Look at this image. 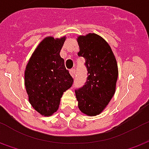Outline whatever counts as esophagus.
Masks as SVG:
<instances>
[{"instance_id":"34e87169","label":"esophagus","mask_w":149,"mask_h":149,"mask_svg":"<svg viewBox=\"0 0 149 149\" xmlns=\"http://www.w3.org/2000/svg\"><path fill=\"white\" fill-rule=\"evenodd\" d=\"M69 72H70V74H71V76L73 77L75 76V72H76V69L75 68H72V69H70V71H69Z\"/></svg>"}]
</instances>
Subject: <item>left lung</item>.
<instances>
[{
  "mask_svg": "<svg viewBox=\"0 0 149 149\" xmlns=\"http://www.w3.org/2000/svg\"><path fill=\"white\" fill-rule=\"evenodd\" d=\"M78 56L85 58L87 80L76 89L78 107L84 114L94 116L106 108L115 92L118 66L111 47L96 34L79 36Z\"/></svg>",
  "mask_w": 149,
  "mask_h": 149,
  "instance_id": "obj_1",
  "label": "left lung"
}]
</instances>
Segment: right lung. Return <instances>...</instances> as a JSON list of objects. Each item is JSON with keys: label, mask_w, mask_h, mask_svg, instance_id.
I'll return each instance as SVG.
<instances>
[{"label": "right lung", "mask_w": 149, "mask_h": 149, "mask_svg": "<svg viewBox=\"0 0 149 149\" xmlns=\"http://www.w3.org/2000/svg\"><path fill=\"white\" fill-rule=\"evenodd\" d=\"M64 41L65 37L44 38L26 68L25 86L29 102L44 116H50L58 110L63 93L73 83L64 59L60 56Z\"/></svg>", "instance_id": "obj_1"}]
</instances>
